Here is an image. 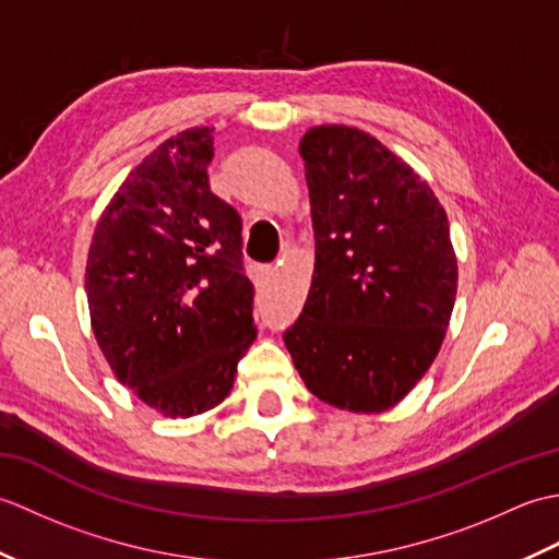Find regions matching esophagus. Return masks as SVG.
<instances>
[{
    "label": "esophagus",
    "instance_id": "esophagus-1",
    "mask_svg": "<svg viewBox=\"0 0 559 559\" xmlns=\"http://www.w3.org/2000/svg\"><path fill=\"white\" fill-rule=\"evenodd\" d=\"M276 271H278V269H276V266H273V269H269V273H276Z\"/></svg>",
    "mask_w": 559,
    "mask_h": 559
}]
</instances>
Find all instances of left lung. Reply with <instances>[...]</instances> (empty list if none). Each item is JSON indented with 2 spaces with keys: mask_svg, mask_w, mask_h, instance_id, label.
<instances>
[{
  "mask_svg": "<svg viewBox=\"0 0 559 559\" xmlns=\"http://www.w3.org/2000/svg\"><path fill=\"white\" fill-rule=\"evenodd\" d=\"M298 151L314 271L283 341L317 399L389 411L430 370L454 310L447 211L406 160L358 127H312Z\"/></svg>",
  "mask_w": 559,
  "mask_h": 559,
  "instance_id": "obj_1",
  "label": "left lung"
}]
</instances>
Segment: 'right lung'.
I'll return each instance as SVG.
<instances>
[{"instance_id":"right-lung-1","label":"right lung","mask_w":559,"mask_h":559,"mask_svg":"<svg viewBox=\"0 0 559 559\" xmlns=\"http://www.w3.org/2000/svg\"><path fill=\"white\" fill-rule=\"evenodd\" d=\"M213 129L165 139L103 209L86 259L91 329L120 384L168 418L230 394L257 338L240 216L209 187Z\"/></svg>"}]
</instances>
